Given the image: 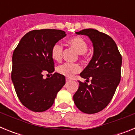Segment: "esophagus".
Masks as SVG:
<instances>
[{
    "label": "esophagus",
    "mask_w": 135,
    "mask_h": 135,
    "mask_svg": "<svg viewBox=\"0 0 135 135\" xmlns=\"http://www.w3.org/2000/svg\"><path fill=\"white\" fill-rule=\"evenodd\" d=\"M65 80H66V82H69V81L71 80V79H70V78H65Z\"/></svg>",
    "instance_id": "34e87169"
}]
</instances>
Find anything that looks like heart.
<instances>
[{"label": "heart", "instance_id": "heart-1", "mask_svg": "<svg viewBox=\"0 0 135 135\" xmlns=\"http://www.w3.org/2000/svg\"><path fill=\"white\" fill-rule=\"evenodd\" d=\"M68 43L72 48L74 49L78 53L82 55V57L86 55V52L88 50V44L82 37L79 36L72 37L68 40ZM63 51L64 48L61 44L57 42L51 49V57L54 60L59 61L62 58ZM81 70L82 68L79 64L69 63L63 64L57 68V71L58 73L68 78L73 77L75 74L79 73Z\"/></svg>", "mask_w": 135, "mask_h": 135}]
</instances>
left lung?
I'll use <instances>...</instances> for the list:
<instances>
[{
	"mask_svg": "<svg viewBox=\"0 0 135 135\" xmlns=\"http://www.w3.org/2000/svg\"><path fill=\"white\" fill-rule=\"evenodd\" d=\"M90 38L94 54L89 65L80 73L86 82H79L73 97L81 112L92 114L103 110L109 103L121 79L122 55L114 40L108 34L95 29L76 32ZM91 79V84L87 82Z\"/></svg>",
	"mask_w": 135,
	"mask_h": 135,
	"instance_id": "obj_1",
	"label": "left lung"
}]
</instances>
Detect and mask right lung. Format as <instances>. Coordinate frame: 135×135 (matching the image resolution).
I'll return each mask as SVG.
<instances>
[{"label": "right lung", "mask_w": 135, "mask_h": 135, "mask_svg": "<svg viewBox=\"0 0 135 135\" xmlns=\"http://www.w3.org/2000/svg\"><path fill=\"white\" fill-rule=\"evenodd\" d=\"M65 36L60 30H34L23 36L14 50L12 82L21 103L32 112L49 109L65 84L64 75L52 74L55 65L51 53L53 45ZM45 73L51 77L45 79Z\"/></svg>", "instance_id": "right-lung-1"}]
</instances>
